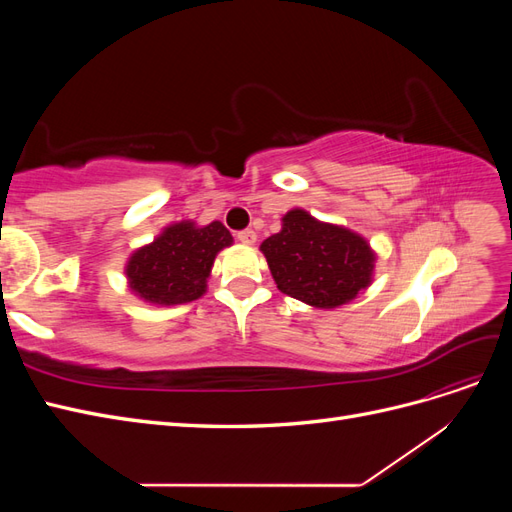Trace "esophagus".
Returning a JSON list of instances; mask_svg holds the SVG:
<instances>
[{
    "label": "esophagus",
    "mask_w": 512,
    "mask_h": 512,
    "mask_svg": "<svg viewBox=\"0 0 512 512\" xmlns=\"http://www.w3.org/2000/svg\"><path fill=\"white\" fill-rule=\"evenodd\" d=\"M237 241H241L243 245H254L256 243V232L254 230H241V232H237Z\"/></svg>",
    "instance_id": "esophagus-1"
}]
</instances>
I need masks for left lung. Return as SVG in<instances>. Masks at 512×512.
Returning a JSON list of instances; mask_svg holds the SVG:
<instances>
[{
  "mask_svg": "<svg viewBox=\"0 0 512 512\" xmlns=\"http://www.w3.org/2000/svg\"><path fill=\"white\" fill-rule=\"evenodd\" d=\"M273 280L284 294L318 309H333L359 297L374 282L376 252L346 226L290 209L282 230L260 243Z\"/></svg>",
  "mask_w": 512,
  "mask_h": 512,
  "instance_id": "obj_1",
  "label": "left lung"
}]
</instances>
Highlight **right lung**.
<instances>
[{
	"label": "right lung",
	"instance_id": "add662e5",
	"mask_svg": "<svg viewBox=\"0 0 512 512\" xmlns=\"http://www.w3.org/2000/svg\"><path fill=\"white\" fill-rule=\"evenodd\" d=\"M228 245L232 235L222 222L170 224L151 243L130 254L128 286L134 297L151 305L192 303L207 292L215 256Z\"/></svg>",
	"mask_w": 512,
	"mask_h": 512
}]
</instances>
